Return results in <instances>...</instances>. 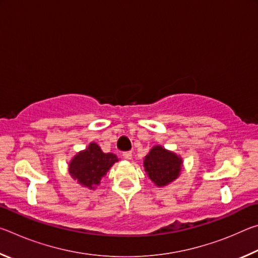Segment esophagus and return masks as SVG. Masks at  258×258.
Instances as JSON below:
<instances>
[{
	"instance_id": "1",
	"label": "esophagus",
	"mask_w": 258,
	"mask_h": 258,
	"mask_svg": "<svg viewBox=\"0 0 258 258\" xmlns=\"http://www.w3.org/2000/svg\"><path fill=\"white\" fill-rule=\"evenodd\" d=\"M123 157L125 159H131L132 158V152L131 151H125V152H123Z\"/></svg>"
}]
</instances>
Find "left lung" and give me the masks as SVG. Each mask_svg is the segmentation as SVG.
<instances>
[{"label": "left lung", "instance_id": "1", "mask_svg": "<svg viewBox=\"0 0 258 258\" xmlns=\"http://www.w3.org/2000/svg\"><path fill=\"white\" fill-rule=\"evenodd\" d=\"M146 172L158 186H164L175 180L181 172L182 160L180 157L163 147L156 146L143 160Z\"/></svg>", "mask_w": 258, "mask_h": 258}]
</instances>
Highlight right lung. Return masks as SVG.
<instances>
[{"label":"right lung","mask_w":258,"mask_h":258,"mask_svg":"<svg viewBox=\"0 0 258 258\" xmlns=\"http://www.w3.org/2000/svg\"><path fill=\"white\" fill-rule=\"evenodd\" d=\"M116 161H118L116 155L104 154L97 143L92 142L86 150L74 157L69 165V173L82 185L94 189Z\"/></svg>","instance_id":"add662e5"}]
</instances>
